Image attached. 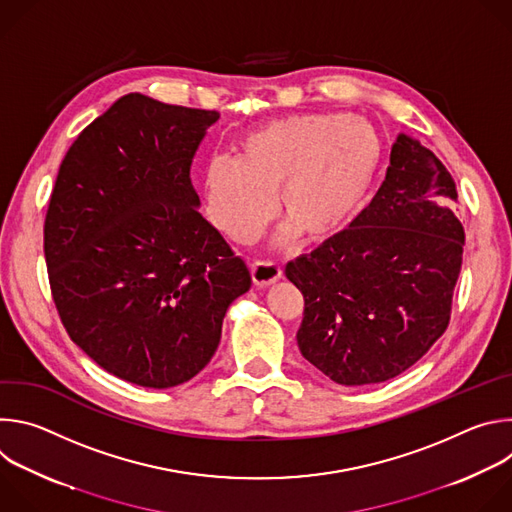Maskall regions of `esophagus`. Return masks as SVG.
<instances>
[{
  "label": "esophagus",
  "instance_id": "obj_1",
  "mask_svg": "<svg viewBox=\"0 0 512 512\" xmlns=\"http://www.w3.org/2000/svg\"><path fill=\"white\" fill-rule=\"evenodd\" d=\"M251 275H253V283L263 287L281 277V267L273 261L255 259V261H251Z\"/></svg>",
  "mask_w": 512,
  "mask_h": 512
}]
</instances>
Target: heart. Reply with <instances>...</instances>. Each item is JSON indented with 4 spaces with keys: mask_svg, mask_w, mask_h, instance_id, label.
I'll return each mask as SVG.
<instances>
[{
    "mask_svg": "<svg viewBox=\"0 0 512 512\" xmlns=\"http://www.w3.org/2000/svg\"><path fill=\"white\" fill-rule=\"evenodd\" d=\"M383 158L377 129L350 113H306L271 121L241 141V158L218 156L206 170L208 216L227 237L251 241L275 212L283 239L302 231L326 241L348 227Z\"/></svg>",
    "mask_w": 512,
    "mask_h": 512,
    "instance_id": "obj_1",
    "label": "heart"
}]
</instances>
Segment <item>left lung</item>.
I'll list each match as a JSON object with an SVG mask.
<instances>
[{
  "label": "left lung",
  "instance_id": "8db88e82",
  "mask_svg": "<svg viewBox=\"0 0 512 512\" xmlns=\"http://www.w3.org/2000/svg\"><path fill=\"white\" fill-rule=\"evenodd\" d=\"M458 190L435 154L407 135L373 202L348 229L285 265L304 296L298 346L340 385L389 381L415 364L452 316L464 227Z\"/></svg>",
  "mask_w": 512,
  "mask_h": 512
}]
</instances>
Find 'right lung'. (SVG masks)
Listing matches in <instances>:
<instances>
[{"label":"right lung","mask_w":512,"mask_h":512,"mask_svg":"<svg viewBox=\"0 0 512 512\" xmlns=\"http://www.w3.org/2000/svg\"><path fill=\"white\" fill-rule=\"evenodd\" d=\"M218 111L121 97L66 152L44 221L52 300L70 340L139 387L190 381L251 287L206 218L190 168Z\"/></svg>","instance_id":"1"}]
</instances>
